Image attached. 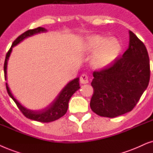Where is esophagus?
I'll return each instance as SVG.
<instances>
[{"label":"esophagus","mask_w":153,"mask_h":153,"mask_svg":"<svg viewBox=\"0 0 153 153\" xmlns=\"http://www.w3.org/2000/svg\"><path fill=\"white\" fill-rule=\"evenodd\" d=\"M88 76L85 74H82L80 77V82L81 84H87L89 82Z\"/></svg>","instance_id":"34e87169"}]
</instances>
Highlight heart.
<instances>
[{"label": "heart", "mask_w": 153, "mask_h": 153, "mask_svg": "<svg viewBox=\"0 0 153 153\" xmlns=\"http://www.w3.org/2000/svg\"><path fill=\"white\" fill-rule=\"evenodd\" d=\"M122 46L115 38H108L99 34H94L87 38L83 45L85 54H93L91 64L94 68L103 69L111 65L116 59Z\"/></svg>", "instance_id": "heart-1"}]
</instances>
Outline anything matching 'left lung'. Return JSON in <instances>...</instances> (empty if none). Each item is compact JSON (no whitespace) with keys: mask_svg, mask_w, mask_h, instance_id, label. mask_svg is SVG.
<instances>
[{"mask_svg":"<svg viewBox=\"0 0 153 153\" xmlns=\"http://www.w3.org/2000/svg\"><path fill=\"white\" fill-rule=\"evenodd\" d=\"M129 33V47L122 57L93 73L90 107L101 117L113 118L131 111L149 83L147 49L133 32Z\"/></svg>","mask_w":153,"mask_h":153,"instance_id":"1","label":"left lung"}]
</instances>
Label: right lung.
I'll return each mask as SVG.
<instances>
[{
    "instance_id": "obj_1",
    "label": "right lung",
    "mask_w": 153,
    "mask_h": 153,
    "mask_svg": "<svg viewBox=\"0 0 153 153\" xmlns=\"http://www.w3.org/2000/svg\"><path fill=\"white\" fill-rule=\"evenodd\" d=\"M46 29L42 27H38L34 29H30L26 30V32L23 33L21 35L18 36L16 39L14 40L13 45H12L11 48L8 50V52L6 54L5 63H4V75H5V80H6V73H7V63L8 58L10 55L11 53L12 49L14 46L17 45L18 43H19L22 40H23L24 38L29 37L34 34L38 33L44 32L46 31ZM79 78H75L74 80L71 81L69 83L67 84L66 87H64V89L61 91L59 95L56 98V100L53 102L48 108H47L45 110L42 111H30V110L26 109L25 108L22 106L18 101L14 98V97L10 92L9 87L7 86V83L6 85V89L8 94L15 103L17 105L18 108L20 110L22 113L26 117L28 118V119L33 120L40 122V123H50V122L55 121L56 120L59 119L64 116L65 114L66 113L67 110H68V101L70 100L71 97L72 95L78 89H80V86H79Z\"/></svg>"
}]
</instances>
